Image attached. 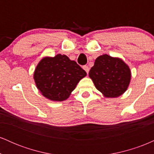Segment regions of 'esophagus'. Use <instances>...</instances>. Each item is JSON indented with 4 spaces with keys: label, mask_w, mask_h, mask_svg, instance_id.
Here are the masks:
<instances>
[{
    "label": "esophagus",
    "mask_w": 154,
    "mask_h": 154,
    "mask_svg": "<svg viewBox=\"0 0 154 154\" xmlns=\"http://www.w3.org/2000/svg\"><path fill=\"white\" fill-rule=\"evenodd\" d=\"M82 68H83V69L85 70V71L87 72V74H88V72H89V67L85 65V66H83Z\"/></svg>",
    "instance_id": "obj_1"
}]
</instances>
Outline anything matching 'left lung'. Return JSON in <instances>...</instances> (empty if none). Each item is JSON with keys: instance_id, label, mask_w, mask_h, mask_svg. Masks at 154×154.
<instances>
[{"instance_id": "8db88e82", "label": "left lung", "mask_w": 154, "mask_h": 154, "mask_svg": "<svg viewBox=\"0 0 154 154\" xmlns=\"http://www.w3.org/2000/svg\"><path fill=\"white\" fill-rule=\"evenodd\" d=\"M89 77L104 96L116 98L128 89L131 72L121 59L104 54L95 59L94 66L89 72Z\"/></svg>"}]
</instances>
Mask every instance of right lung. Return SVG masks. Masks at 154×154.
Returning <instances> with one entry per match:
<instances>
[{"instance_id": "right-lung-1", "label": "right lung", "mask_w": 154, "mask_h": 154, "mask_svg": "<svg viewBox=\"0 0 154 154\" xmlns=\"http://www.w3.org/2000/svg\"><path fill=\"white\" fill-rule=\"evenodd\" d=\"M87 75L75 61L66 55L43 58L35 69L34 79L44 97L54 101L66 100L77 83Z\"/></svg>"}]
</instances>
